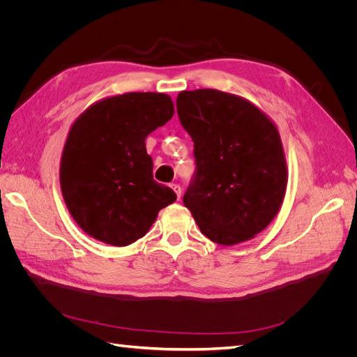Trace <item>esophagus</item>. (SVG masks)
<instances>
[{
  "label": "esophagus",
  "mask_w": 357,
  "mask_h": 357,
  "mask_svg": "<svg viewBox=\"0 0 357 357\" xmlns=\"http://www.w3.org/2000/svg\"><path fill=\"white\" fill-rule=\"evenodd\" d=\"M171 188H172V190L176 192L177 198H180L181 197V188H180V185H171Z\"/></svg>",
  "instance_id": "1"
}]
</instances>
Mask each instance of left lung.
Masks as SVG:
<instances>
[{
    "instance_id": "obj_1",
    "label": "left lung",
    "mask_w": 357,
    "mask_h": 357,
    "mask_svg": "<svg viewBox=\"0 0 357 357\" xmlns=\"http://www.w3.org/2000/svg\"><path fill=\"white\" fill-rule=\"evenodd\" d=\"M197 169L183 202L213 243L252 240L275 218L287 186L277 126L241 96L215 89L177 96Z\"/></svg>"
}]
</instances>
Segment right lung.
<instances>
[{"instance_id": "obj_1", "label": "right lung", "mask_w": 357, "mask_h": 357, "mask_svg": "<svg viewBox=\"0 0 357 357\" xmlns=\"http://www.w3.org/2000/svg\"><path fill=\"white\" fill-rule=\"evenodd\" d=\"M172 114L168 95L129 92L92 104L73 123L61 158V190L73 219L95 240L131 244L177 199L153 180L144 143Z\"/></svg>"}]
</instances>
